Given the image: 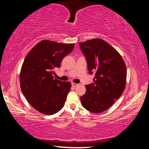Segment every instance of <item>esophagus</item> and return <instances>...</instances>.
Instances as JSON below:
<instances>
[{
    "label": "esophagus",
    "mask_w": 149,
    "mask_h": 149,
    "mask_svg": "<svg viewBox=\"0 0 149 149\" xmlns=\"http://www.w3.org/2000/svg\"><path fill=\"white\" fill-rule=\"evenodd\" d=\"M77 85H78V84H75V83H72V85L73 87H77Z\"/></svg>",
    "instance_id": "obj_1"
}]
</instances>
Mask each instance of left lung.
<instances>
[{"instance_id":"1","label":"left lung","mask_w":149,"mask_h":149,"mask_svg":"<svg viewBox=\"0 0 149 149\" xmlns=\"http://www.w3.org/2000/svg\"><path fill=\"white\" fill-rule=\"evenodd\" d=\"M79 44L86 57L89 74L95 72L93 84L85 86L86 93L80 97L81 104L89 112H102L114 104L125 89V64L119 52L101 39Z\"/></svg>"}]
</instances>
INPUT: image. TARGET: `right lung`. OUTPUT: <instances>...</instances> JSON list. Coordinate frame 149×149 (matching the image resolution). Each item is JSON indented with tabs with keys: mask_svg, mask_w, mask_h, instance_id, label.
I'll return each mask as SVG.
<instances>
[{
	"mask_svg": "<svg viewBox=\"0 0 149 149\" xmlns=\"http://www.w3.org/2000/svg\"><path fill=\"white\" fill-rule=\"evenodd\" d=\"M74 48V44L42 40L25 58L19 74L20 87L27 102L39 112L52 115L64 106L71 83L54 79L53 74Z\"/></svg>",
	"mask_w": 149,
	"mask_h": 149,
	"instance_id": "1",
	"label": "right lung"
}]
</instances>
